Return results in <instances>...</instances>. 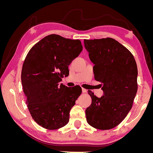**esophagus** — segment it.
Instances as JSON below:
<instances>
[{
    "instance_id": "34e87169",
    "label": "esophagus",
    "mask_w": 153,
    "mask_h": 153,
    "mask_svg": "<svg viewBox=\"0 0 153 153\" xmlns=\"http://www.w3.org/2000/svg\"><path fill=\"white\" fill-rule=\"evenodd\" d=\"M82 92L83 93H85V92H87V90L85 89H84V88H82Z\"/></svg>"
}]
</instances>
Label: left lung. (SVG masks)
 Instances as JSON below:
<instances>
[{"mask_svg": "<svg viewBox=\"0 0 153 153\" xmlns=\"http://www.w3.org/2000/svg\"><path fill=\"white\" fill-rule=\"evenodd\" d=\"M84 46L96 81L102 83L103 96L88 91L92 103L85 110L91 126L105 130L117 126L131 109L137 92L138 69L133 55L114 39H84Z\"/></svg>", "mask_w": 153, "mask_h": 153, "instance_id": "left-lung-1", "label": "left lung"}]
</instances>
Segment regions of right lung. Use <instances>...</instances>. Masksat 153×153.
<instances>
[{
    "label": "right lung",
    "instance_id": "obj_1",
    "mask_svg": "<svg viewBox=\"0 0 153 153\" xmlns=\"http://www.w3.org/2000/svg\"><path fill=\"white\" fill-rule=\"evenodd\" d=\"M81 41L51 34L32 47L23 64L21 79L31 116L41 126L57 129L66 125L69 112L82 93L60 84L68 66L82 51Z\"/></svg>",
    "mask_w": 153,
    "mask_h": 153
}]
</instances>
